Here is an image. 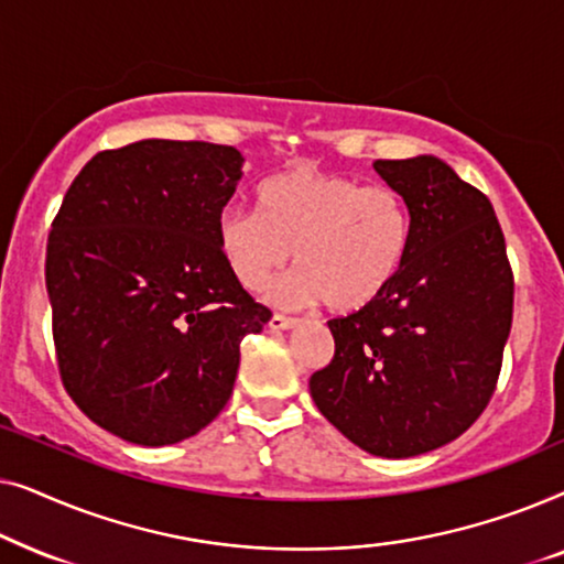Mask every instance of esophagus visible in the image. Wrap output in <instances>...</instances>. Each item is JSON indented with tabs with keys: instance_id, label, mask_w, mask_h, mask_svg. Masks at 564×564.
<instances>
[{
	"instance_id": "34e87169",
	"label": "esophagus",
	"mask_w": 564,
	"mask_h": 564,
	"mask_svg": "<svg viewBox=\"0 0 564 564\" xmlns=\"http://www.w3.org/2000/svg\"><path fill=\"white\" fill-rule=\"evenodd\" d=\"M297 318H288V315H280V313H274L272 318H269V330H290V328H295L297 326Z\"/></svg>"
}]
</instances>
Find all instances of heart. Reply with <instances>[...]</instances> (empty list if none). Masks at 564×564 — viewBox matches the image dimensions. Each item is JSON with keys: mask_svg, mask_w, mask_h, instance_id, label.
<instances>
[{"mask_svg": "<svg viewBox=\"0 0 564 564\" xmlns=\"http://www.w3.org/2000/svg\"><path fill=\"white\" fill-rule=\"evenodd\" d=\"M257 199L259 213L226 207L215 238L228 272L251 292L296 251L297 272L269 284L274 305L323 300L330 311H359L390 288L411 249V207L390 184L292 166L269 176Z\"/></svg>", "mask_w": 564, "mask_h": 564, "instance_id": "b5f03b06", "label": "heart"}]
</instances>
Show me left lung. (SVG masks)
<instances>
[{
    "label": "left lung",
    "instance_id": "1",
    "mask_svg": "<svg viewBox=\"0 0 564 564\" xmlns=\"http://www.w3.org/2000/svg\"><path fill=\"white\" fill-rule=\"evenodd\" d=\"M405 197L413 238L380 297L328 321L334 359L311 377L318 411L375 457L438 449L496 390L513 274L490 199L436 156L375 161Z\"/></svg>",
    "mask_w": 564,
    "mask_h": 564
}]
</instances>
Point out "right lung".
I'll use <instances>...</instances> for the list:
<instances>
[{
	"mask_svg": "<svg viewBox=\"0 0 564 564\" xmlns=\"http://www.w3.org/2000/svg\"><path fill=\"white\" fill-rule=\"evenodd\" d=\"M241 166L234 145L145 138L97 153L53 220L45 290L61 380L130 444L203 431L234 392L243 336L272 318L215 238Z\"/></svg>",
	"mask_w": 564,
	"mask_h": 564,
	"instance_id": "1",
	"label": "right lung"
}]
</instances>
